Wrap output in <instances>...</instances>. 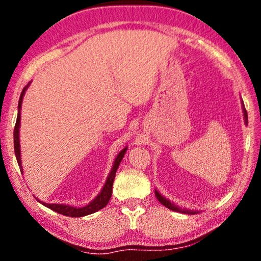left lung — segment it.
I'll list each match as a JSON object with an SVG mask.
<instances>
[{"label":"left lung","mask_w":261,"mask_h":261,"mask_svg":"<svg viewBox=\"0 0 261 261\" xmlns=\"http://www.w3.org/2000/svg\"><path fill=\"white\" fill-rule=\"evenodd\" d=\"M242 108H243V113H244V121H245V124L247 123V112L244 107V103L242 102ZM155 197L158 198V200L161 202L162 205H165L167 208H169L171 211H175V212H179V213H184V214H197L198 211H190V210H182L180 207H177L176 205H174L173 202H170L168 199H166L165 197L161 196L160 192L155 190Z\"/></svg>","instance_id":"1"}]
</instances>
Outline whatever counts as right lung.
<instances>
[{
	"mask_svg": "<svg viewBox=\"0 0 261 261\" xmlns=\"http://www.w3.org/2000/svg\"><path fill=\"white\" fill-rule=\"evenodd\" d=\"M30 85V84H29ZM28 86H25L23 88V91H21V94H20V98L18 101V115H17V121H16V125H15V130H14V146H15V154H16V159H17V162H18V166H19V169H20V173L23 174V167H21V160H20V144H19V126H20V108H21V102H23V96L25 94L26 90H28ZM127 147L123 148L122 151L117 154L116 159H115L114 161V165L112 170H110V173L107 177V180H106V183L103 185L102 190H101V192L96 196L93 200H92L90 204L84 206V207H73V206H70V205H63V204H47V202H43L40 201L38 199L39 202H41L43 206L48 207V208H50L51 211L57 212V213L60 214H63L65 216H71V218H81V216H85L88 214H92V213H95V212L100 211L101 208H103L106 207V205L108 204L109 200H110V197H112V193H113V183H114V179H115V175H116V170L118 166H120V163L122 161L123 156H124V154L126 152Z\"/></svg>",
	"mask_w": 261,
	"mask_h": 261,
	"instance_id": "add662e5",
	"label": "right lung"
}]
</instances>
